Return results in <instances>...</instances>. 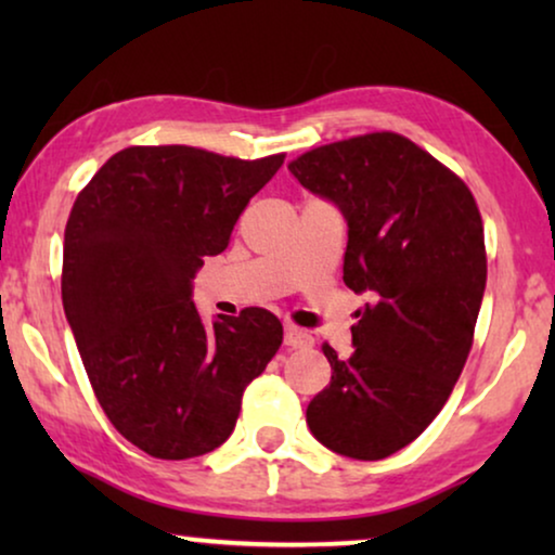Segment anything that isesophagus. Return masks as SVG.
Masks as SVG:
<instances>
[{"label": "esophagus", "mask_w": 555, "mask_h": 555, "mask_svg": "<svg viewBox=\"0 0 555 555\" xmlns=\"http://www.w3.org/2000/svg\"><path fill=\"white\" fill-rule=\"evenodd\" d=\"M285 346L287 348H310L313 346V336L308 331L298 328V325H285Z\"/></svg>", "instance_id": "1"}]
</instances>
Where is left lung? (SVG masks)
Listing matches in <instances>:
<instances>
[{
  "label": "left lung",
  "mask_w": 555,
  "mask_h": 555,
  "mask_svg": "<svg viewBox=\"0 0 555 555\" xmlns=\"http://www.w3.org/2000/svg\"><path fill=\"white\" fill-rule=\"evenodd\" d=\"M287 169L344 215V283L369 295L353 353L323 346L331 384L306 422L344 457L384 460L429 427L467 361L488 280L480 211L465 181L399 133L328 143Z\"/></svg>",
  "instance_id": "obj_1"
}]
</instances>
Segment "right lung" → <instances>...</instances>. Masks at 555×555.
I'll return each instance as SVG.
<instances>
[{"mask_svg": "<svg viewBox=\"0 0 555 555\" xmlns=\"http://www.w3.org/2000/svg\"><path fill=\"white\" fill-rule=\"evenodd\" d=\"M283 162L131 146L73 204L65 318L103 412L151 457L189 460L222 444L245 386L283 344L268 310L207 325L192 300L204 257L230 245L242 209Z\"/></svg>", "mask_w": 555, "mask_h": 555, "instance_id": "add662e5", "label": "right lung"}]
</instances>
